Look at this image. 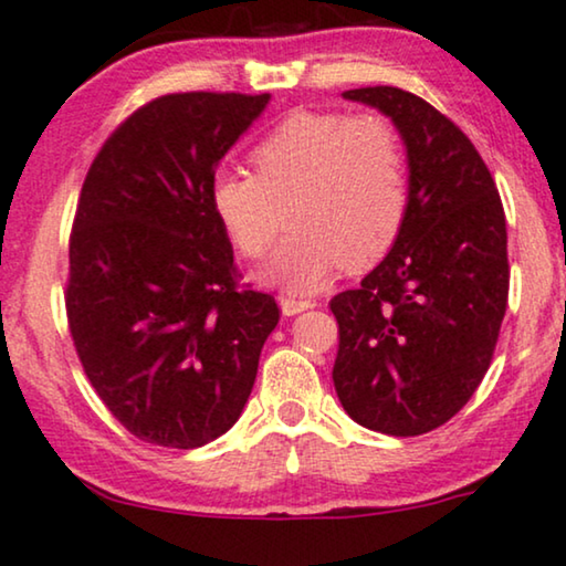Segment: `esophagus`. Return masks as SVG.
I'll use <instances>...</instances> for the list:
<instances>
[{"label": "esophagus", "mask_w": 566, "mask_h": 566, "mask_svg": "<svg viewBox=\"0 0 566 566\" xmlns=\"http://www.w3.org/2000/svg\"><path fill=\"white\" fill-rule=\"evenodd\" d=\"M315 303L313 300H295V297H282L279 300V307H282V313L287 315H297V313H303V311H311Z\"/></svg>", "instance_id": "34e87169"}]
</instances>
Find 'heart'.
Masks as SVG:
<instances>
[{"label": "heart", "mask_w": 566, "mask_h": 566, "mask_svg": "<svg viewBox=\"0 0 566 566\" xmlns=\"http://www.w3.org/2000/svg\"><path fill=\"white\" fill-rule=\"evenodd\" d=\"M253 176L220 168L209 205L245 259H259L287 214L290 235L259 271L261 282L311 295L338 269L367 271L388 255L409 212L401 139L380 116L297 111L251 153Z\"/></svg>", "instance_id": "b5f03b06"}]
</instances>
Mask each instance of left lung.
<instances>
[{"label": "left lung", "mask_w": 566, "mask_h": 566, "mask_svg": "<svg viewBox=\"0 0 566 566\" xmlns=\"http://www.w3.org/2000/svg\"><path fill=\"white\" fill-rule=\"evenodd\" d=\"M394 120L409 160V212L359 290L331 300L334 386L373 432H432L469 403L507 311V224L494 178L453 120L406 90L342 93Z\"/></svg>", "instance_id": "left-lung-1"}]
</instances>
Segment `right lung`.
<instances>
[{
  "mask_svg": "<svg viewBox=\"0 0 566 566\" xmlns=\"http://www.w3.org/2000/svg\"><path fill=\"white\" fill-rule=\"evenodd\" d=\"M271 95L176 93L134 111L82 184L66 318L95 394L139 440L191 450L228 432L279 323L238 290L209 205L228 149Z\"/></svg>",
  "mask_w": 566,
  "mask_h": 566,
  "instance_id": "1",
  "label": "right lung"
}]
</instances>
